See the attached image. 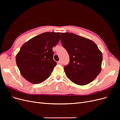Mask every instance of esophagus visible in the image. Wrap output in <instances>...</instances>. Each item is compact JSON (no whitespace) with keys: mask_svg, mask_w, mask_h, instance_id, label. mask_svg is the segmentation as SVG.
<instances>
[{"mask_svg":"<svg viewBox=\"0 0 120 120\" xmlns=\"http://www.w3.org/2000/svg\"><path fill=\"white\" fill-rule=\"evenodd\" d=\"M58 64H62V62H61V60H60V61H58Z\"/></svg>","mask_w":120,"mask_h":120,"instance_id":"obj_1","label":"esophagus"}]
</instances>
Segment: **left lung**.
<instances>
[{
  "label": "left lung",
  "mask_w": 120,
  "mask_h": 120,
  "mask_svg": "<svg viewBox=\"0 0 120 120\" xmlns=\"http://www.w3.org/2000/svg\"><path fill=\"white\" fill-rule=\"evenodd\" d=\"M61 44L70 56V63L64 68L68 79L75 84L90 83L101 70L103 56L96 43L74 34L61 32Z\"/></svg>",
  "instance_id": "left-lung-1"
}]
</instances>
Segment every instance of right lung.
<instances>
[{
  "label": "right lung",
  "mask_w": 120,
  "mask_h": 120,
  "mask_svg": "<svg viewBox=\"0 0 120 120\" xmlns=\"http://www.w3.org/2000/svg\"><path fill=\"white\" fill-rule=\"evenodd\" d=\"M60 35V32H44L21 46L16 63L26 80L38 84L50 77L56 64L53 60L52 48L59 42Z\"/></svg>",
  "instance_id": "add662e5"
}]
</instances>
